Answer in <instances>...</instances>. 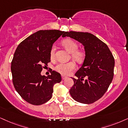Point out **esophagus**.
<instances>
[{"instance_id":"1","label":"esophagus","mask_w":128,"mask_h":128,"mask_svg":"<svg viewBox=\"0 0 128 128\" xmlns=\"http://www.w3.org/2000/svg\"><path fill=\"white\" fill-rule=\"evenodd\" d=\"M67 78H68V77L66 76H64V75H62V78L63 80H65V79H66Z\"/></svg>"}]
</instances>
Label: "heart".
I'll list each match as a JSON object with an SVG mask.
<instances>
[{"label": "heart", "mask_w": 128, "mask_h": 128, "mask_svg": "<svg viewBox=\"0 0 128 128\" xmlns=\"http://www.w3.org/2000/svg\"><path fill=\"white\" fill-rule=\"evenodd\" d=\"M62 44L66 49L71 53L72 58L75 61L78 63H81L83 62L86 54L84 51L78 50V46L76 42L71 39H65L62 42ZM55 50V46H53L50 50L51 58H53L54 56ZM75 64L74 62L71 61L68 63H60L56 66L55 70L62 75H68L75 69Z\"/></svg>", "instance_id": "heart-1"}]
</instances>
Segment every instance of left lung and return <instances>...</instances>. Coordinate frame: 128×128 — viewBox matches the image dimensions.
Listing matches in <instances>:
<instances>
[{
  "label": "left lung",
  "mask_w": 128,
  "mask_h": 128,
  "mask_svg": "<svg viewBox=\"0 0 128 128\" xmlns=\"http://www.w3.org/2000/svg\"><path fill=\"white\" fill-rule=\"evenodd\" d=\"M63 37H69L82 44L86 58L75 74L74 84L69 92L76 102L93 103L102 98L108 90L114 75V59L108 46L88 32H64ZM84 78L88 79L84 81ZM84 80V82L83 81Z\"/></svg>",
  "instance_id": "1"
}]
</instances>
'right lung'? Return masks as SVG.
<instances>
[{"instance_id": "1", "label": "right lung", "mask_w": 128, "mask_h": 128, "mask_svg": "<svg viewBox=\"0 0 128 128\" xmlns=\"http://www.w3.org/2000/svg\"><path fill=\"white\" fill-rule=\"evenodd\" d=\"M64 31L40 30L18 46L11 62L12 82L16 91L32 105H41L51 98L55 84L62 81L60 74L51 70L47 77L41 75L50 62L53 44Z\"/></svg>"}]
</instances>
